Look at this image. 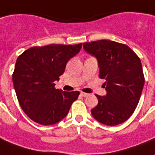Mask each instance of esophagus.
Here are the masks:
<instances>
[{
  "instance_id": "esophagus-1",
  "label": "esophagus",
  "mask_w": 155,
  "mask_h": 155,
  "mask_svg": "<svg viewBox=\"0 0 155 155\" xmlns=\"http://www.w3.org/2000/svg\"><path fill=\"white\" fill-rule=\"evenodd\" d=\"M81 96H83V97H87V96L89 95V94H86V93L81 92Z\"/></svg>"
}]
</instances>
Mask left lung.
I'll list each match as a JSON object with an SVG mask.
<instances>
[{"instance_id":"obj_1","label":"left lung","mask_w":155,"mask_h":155,"mask_svg":"<svg viewBox=\"0 0 155 155\" xmlns=\"http://www.w3.org/2000/svg\"><path fill=\"white\" fill-rule=\"evenodd\" d=\"M83 48L97 59L99 77L105 80L107 94H95L98 103L92 116L107 126L123 123L136 108L145 84L140 58L128 46L110 40L84 42Z\"/></svg>"}]
</instances>
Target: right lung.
Instances as JSON below:
<instances>
[{
    "mask_svg": "<svg viewBox=\"0 0 155 155\" xmlns=\"http://www.w3.org/2000/svg\"><path fill=\"white\" fill-rule=\"evenodd\" d=\"M81 48L82 43L34 47L17 58L12 76L14 88L21 108L34 121L53 125L67 115L80 92L56 89L54 81H59L67 61Z\"/></svg>",
    "mask_w": 155,
    "mask_h": 155,
    "instance_id": "1",
    "label": "right lung"
}]
</instances>
